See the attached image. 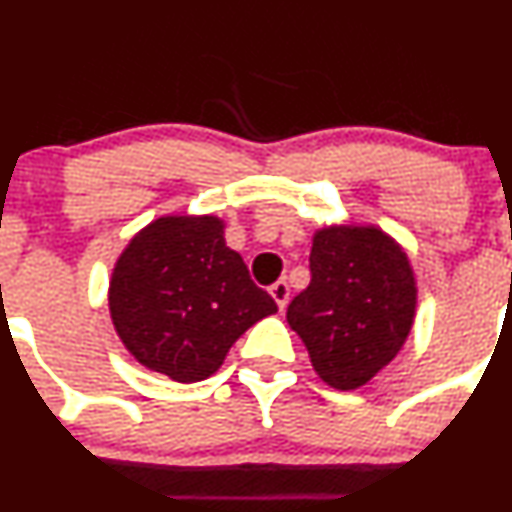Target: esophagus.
Wrapping results in <instances>:
<instances>
[{"instance_id": "34e87169", "label": "esophagus", "mask_w": 512, "mask_h": 512, "mask_svg": "<svg viewBox=\"0 0 512 512\" xmlns=\"http://www.w3.org/2000/svg\"><path fill=\"white\" fill-rule=\"evenodd\" d=\"M270 294H272V299H275V302H277V307H280V309L287 307V302H289V285H287L285 280H277L275 285L270 287Z\"/></svg>"}]
</instances>
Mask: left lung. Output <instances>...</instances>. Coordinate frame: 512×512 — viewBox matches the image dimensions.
<instances>
[{
  "label": "left lung",
  "mask_w": 512,
  "mask_h": 512,
  "mask_svg": "<svg viewBox=\"0 0 512 512\" xmlns=\"http://www.w3.org/2000/svg\"><path fill=\"white\" fill-rule=\"evenodd\" d=\"M307 289L287 322L319 379L352 391L374 379L404 347L416 317V277L394 237L374 225L314 232Z\"/></svg>",
  "instance_id": "8db88e82"
}]
</instances>
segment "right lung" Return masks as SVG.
<instances>
[{
  "label": "right lung",
  "instance_id": "1",
  "mask_svg": "<svg viewBox=\"0 0 512 512\" xmlns=\"http://www.w3.org/2000/svg\"><path fill=\"white\" fill-rule=\"evenodd\" d=\"M108 309L123 347L180 384L213 376L232 344L277 312L225 245L215 215H165L143 227L116 260Z\"/></svg>",
  "mask_w": 512,
  "mask_h": 512
}]
</instances>
